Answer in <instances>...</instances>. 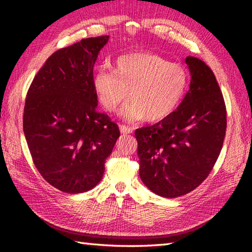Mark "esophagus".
Here are the masks:
<instances>
[{"mask_svg":"<svg viewBox=\"0 0 252 252\" xmlns=\"http://www.w3.org/2000/svg\"><path fill=\"white\" fill-rule=\"evenodd\" d=\"M119 129H120V132L123 134H129V133H132V129L130 126H125V125H121L120 126H119Z\"/></svg>","mask_w":252,"mask_h":252,"instance_id":"1","label":"esophagus"}]
</instances>
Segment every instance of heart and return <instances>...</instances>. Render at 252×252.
Listing matches in <instances>:
<instances>
[{
	"instance_id": "1",
	"label": "heart",
	"mask_w": 252,
	"mask_h": 252,
	"mask_svg": "<svg viewBox=\"0 0 252 252\" xmlns=\"http://www.w3.org/2000/svg\"><path fill=\"white\" fill-rule=\"evenodd\" d=\"M112 72L100 66L92 78V87L100 105L114 112L123 101L121 116L129 122L147 118L160 121L178 109L189 84L181 65L159 54L134 52L120 55Z\"/></svg>"
}]
</instances>
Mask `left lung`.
Returning a JSON list of instances; mask_svg holds the SVG:
<instances>
[{
    "label": "left lung",
    "mask_w": 252,
    "mask_h": 252,
    "mask_svg": "<svg viewBox=\"0 0 252 252\" xmlns=\"http://www.w3.org/2000/svg\"><path fill=\"white\" fill-rule=\"evenodd\" d=\"M189 91L168 118L135 130L139 174L152 192L177 198L194 190L211 172L222 149L227 111L210 67L187 57Z\"/></svg>",
    "instance_id": "obj_1"
}]
</instances>
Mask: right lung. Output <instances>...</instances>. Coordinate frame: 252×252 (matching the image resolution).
<instances>
[{"mask_svg": "<svg viewBox=\"0 0 252 252\" xmlns=\"http://www.w3.org/2000/svg\"><path fill=\"white\" fill-rule=\"evenodd\" d=\"M109 35L89 37L54 52L34 76L25 100L23 131L41 176L65 193L101 181L104 162L120 136L97 112L93 66Z\"/></svg>", "mask_w": 252, "mask_h": 252, "instance_id": "1", "label": "right lung"}]
</instances>
